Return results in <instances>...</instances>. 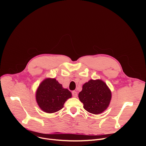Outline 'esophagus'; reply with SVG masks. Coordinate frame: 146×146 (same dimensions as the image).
Here are the masks:
<instances>
[{"mask_svg":"<svg viewBox=\"0 0 146 146\" xmlns=\"http://www.w3.org/2000/svg\"><path fill=\"white\" fill-rule=\"evenodd\" d=\"M72 95H73V97H74V98H76L77 96V92H76V91H73L72 92Z\"/></svg>","mask_w":146,"mask_h":146,"instance_id":"34e87169","label":"esophagus"}]
</instances>
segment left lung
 Returning a JSON list of instances; mask_svg holds the SVG:
<instances>
[{"label":"left lung","mask_w":146,"mask_h":146,"mask_svg":"<svg viewBox=\"0 0 146 146\" xmlns=\"http://www.w3.org/2000/svg\"><path fill=\"white\" fill-rule=\"evenodd\" d=\"M78 98L84 105V109L90 113L99 114L109 107L111 92L102 80L91 79L82 86Z\"/></svg>","instance_id":"8db88e82"}]
</instances>
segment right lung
Masks as SVG:
<instances>
[{
	"mask_svg": "<svg viewBox=\"0 0 146 146\" xmlns=\"http://www.w3.org/2000/svg\"><path fill=\"white\" fill-rule=\"evenodd\" d=\"M72 93L64 88L55 78H46L36 91V100L41 110L54 113L64 108L65 102L72 98Z\"/></svg>",
	"mask_w": 146,
	"mask_h": 146,
	"instance_id": "right-lung-1",
	"label": "right lung"
}]
</instances>
